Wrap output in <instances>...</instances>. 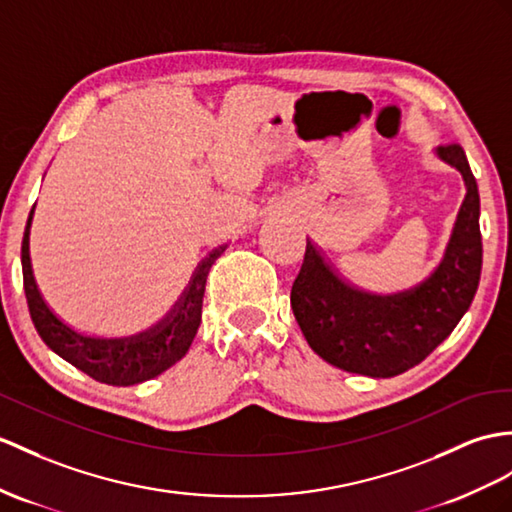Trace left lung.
<instances>
[{
    "mask_svg": "<svg viewBox=\"0 0 512 512\" xmlns=\"http://www.w3.org/2000/svg\"><path fill=\"white\" fill-rule=\"evenodd\" d=\"M439 156L460 171L467 195L441 265L421 284L376 295L347 284L313 243L291 289V308L308 345L326 363L369 378H391L430 356L467 313L482 269L480 195L463 147Z\"/></svg>",
    "mask_w": 512,
    "mask_h": 512,
    "instance_id": "1",
    "label": "left lung"
}]
</instances>
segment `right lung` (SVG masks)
I'll use <instances>...</instances> for the list:
<instances>
[{
    "instance_id": "1",
    "label": "right lung",
    "mask_w": 512,
    "mask_h": 512,
    "mask_svg": "<svg viewBox=\"0 0 512 512\" xmlns=\"http://www.w3.org/2000/svg\"><path fill=\"white\" fill-rule=\"evenodd\" d=\"M32 215L34 208L30 210L21 243L23 289H26L34 328L41 334L49 350H54L67 363L84 371L86 376L112 386H130L156 378L158 373L176 365L189 352L199 323H202V302L208 271L215 260L226 252L228 245L215 247L197 265L189 286H186L178 302L152 328L130 336H91L73 330L65 321L58 319L54 310L45 304L39 286H36L30 260Z\"/></svg>"
}]
</instances>
